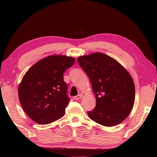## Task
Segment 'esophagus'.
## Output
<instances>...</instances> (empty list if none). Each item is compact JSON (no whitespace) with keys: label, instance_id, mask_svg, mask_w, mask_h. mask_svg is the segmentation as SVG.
<instances>
[{"label":"esophagus","instance_id":"1","mask_svg":"<svg viewBox=\"0 0 157 157\" xmlns=\"http://www.w3.org/2000/svg\"><path fill=\"white\" fill-rule=\"evenodd\" d=\"M82 96H83L82 94H78V95H77V96H75L74 99L77 101V100H79V99H80L81 98H82Z\"/></svg>","mask_w":157,"mask_h":157}]
</instances>
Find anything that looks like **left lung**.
<instances>
[{
	"mask_svg": "<svg viewBox=\"0 0 157 157\" xmlns=\"http://www.w3.org/2000/svg\"><path fill=\"white\" fill-rule=\"evenodd\" d=\"M78 61L88 75L96 96V107L88 112L90 119L106 127L124 121L135 101L134 83L128 71L101 52L79 56Z\"/></svg>",
	"mask_w": 157,
	"mask_h": 157,
	"instance_id": "8db88e82",
	"label": "left lung"
}]
</instances>
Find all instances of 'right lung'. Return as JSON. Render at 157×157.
Returning <instances> with one entry per match:
<instances>
[{
	"mask_svg": "<svg viewBox=\"0 0 157 157\" xmlns=\"http://www.w3.org/2000/svg\"><path fill=\"white\" fill-rule=\"evenodd\" d=\"M75 59L52 55L41 59L25 73L18 88L19 102L29 118L48 124L61 118L70 99L63 73Z\"/></svg>",
	"mask_w": 157,
	"mask_h": 157,
	"instance_id": "1",
	"label": "right lung"
}]
</instances>
